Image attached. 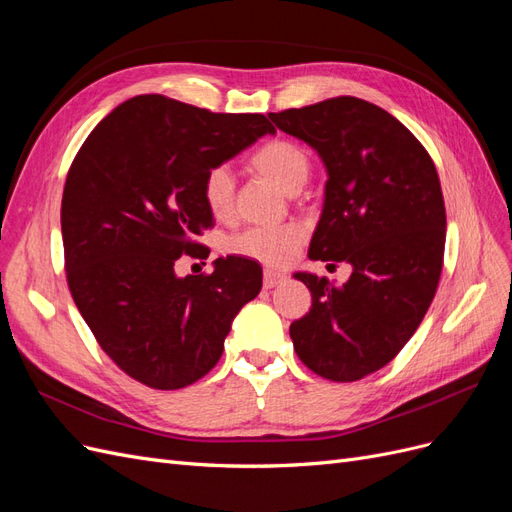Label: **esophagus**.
Segmentation results:
<instances>
[{"instance_id":"1","label":"esophagus","mask_w":512,"mask_h":512,"mask_svg":"<svg viewBox=\"0 0 512 512\" xmlns=\"http://www.w3.org/2000/svg\"><path fill=\"white\" fill-rule=\"evenodd\" d=\"M284 280H286V275H284V273H280V271L265 269V273H262V284H265V288H275V286H280Z\"/></svg>"}]
</instances>
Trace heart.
Returning <instances> with one entry per match:
<instances>
[{
    "mask_svg": "<svg viewBox=\"0 0 512 512\" xmlns=\"http://www.w3.org/2000/svg\"><path fill=\"white\" fill-rule=\"evenodd\" d=\"M258 175L271 179L288 194H297L312 173V160L307 151L286 141V138H273L262 143L247 160ZM203 200L215 218H228L235 203V179L224 166H215L203 179ZM303 241V230L294 224L288 226H254L230 241V250L265 262V265H286L297 256Z\"/></svg>",
    "mask_w": 512,
    "mask_h": 512,
    "instance_id": "obj_1",
    "label": "heart"
}]
</instances>
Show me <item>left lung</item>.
<instances>
[{
  "label": "left lung",
  "instance_id": "left-lung-1",
  "mask_svg": "<svg viewBox=\"0 0 512 512\" xmlns=\"http://www.w3.org/2000/svg\"><path fill=\"white\" fill-rule=\"evenodd\" d=\"M269 117L327 166L307 256L352 267L344 286L294 273L312 292V309L290 324L294 350L322 378L361 380L395 359L436 297L446 239L436 166L404 123L361 98Z\"/></svg>",
  "mask_w": 512,
  "mask_h": 512
}]
</instances>
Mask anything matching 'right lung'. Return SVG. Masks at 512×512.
<instances>
[{
  "label": "right lung",
  "mask_w": 512,
  "mask_h": 512,
  "mask_svg": "<svg viewBox=\"0 0 512 512\" xmlns=\"http://www.w3.org/2000/svg\"><path fill=\"white\" fill-rule=\"evenodd\" d=\"M267 132L275 128L258 113L136 96L91 130L68 170L61 237L72 299L113 363L151 389L209 374L232 320L260 292L254 260L226 256L185 277L175 262L209 256L196 241L213 226L205 175Z\"/></svg>",
  "instance_id": "obj_1"
}]
</instances>
